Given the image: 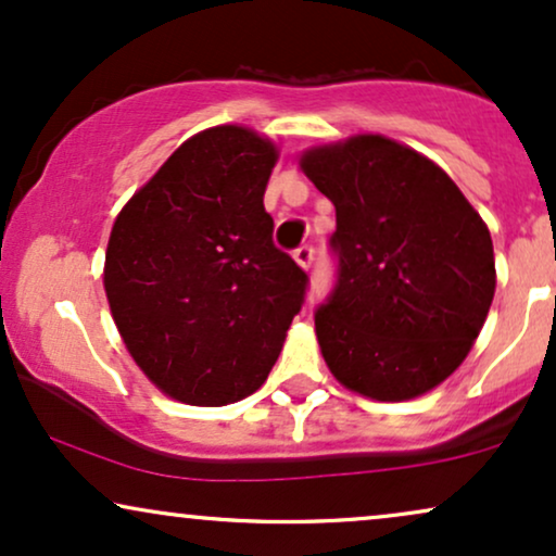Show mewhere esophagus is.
<instances>
[{
	"label": "esophagus",
	"instance_id": "obj_1",
	"mask_svg": "<svg viewBox=\"0 0 556 556\" xmlns=\"http://www.w3.org/2000/svg\"><path fill=\"white\" fill-rule=\"evenodd\" d=\"M313 258H315V249H313V245H300V249L294 251V262H298V264L302 266V269H311Z\"/></svg>",
	"mask_w": 556,
	"mask_h": 556
}]
</instances>
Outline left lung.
Here are the masks:
<instances>
[{"label":"left lung","instance_id":"left-lung-1","mask_svg":"<svg viewBox=\"0 0 556 556\" xmlns=\"http://www.w3.org/2000/svg\"><path fill=\"white\" fill-rule=\"evenodd\" d=\"M333 202L339 277L315 313L328 369L371 400H410L465 362L495 294L493 238L441 166L384 136L302 153Z\"/></svg>","mask_w":556,"mask_h":556}]
</instances>
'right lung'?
<instances>
[{
  "instance_id": "obj_1",
  "label": "right lung",
  "mask_w": 556,
  "mask_h": 556,
  "mask_svg": "<svg viewBox=\"0 0 556 556\" xmlns=\"http://www.w3.org/2000/svg\"><path fill=\"white\" fill-rule=\"evenodd\" d=\"M277 146L217 125L179 146L112 226L104 292L130 356L161 392L228 405L264 384L307 274L264 210Z\"/></svg>"
}]
</instances>
